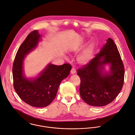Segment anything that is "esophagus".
<instances>
[{"label":"esophagus","mask_w":135,"mask_h":135,"mask_svg":"<svg viewBox=\"0 0 135 135\" xmlns=\"http://www.w3.org/2000/svg\"><path fill=\"white\" fill-rule=\"evenodd\" d=\"M71 73L72 74H75L76 73V69H75V68H74V67H73L72 68V69H71Z\"/></svg>","instance_id":"esophagus-1"}]
</instances>
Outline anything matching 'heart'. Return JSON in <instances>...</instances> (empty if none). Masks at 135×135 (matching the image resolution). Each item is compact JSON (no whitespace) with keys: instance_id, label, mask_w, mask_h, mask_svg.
Returning a JSON list of instances; mask_svg holds the SVG:
<instances>
[{"instance_id":"1","label":"heart","mask_w":135,"mask_h":135,"mask_svg":"<svg viewBox=\"0 0 135 135\" xmlns=\"http://www.w3.org/2000/svg\"><path fill=\"white\" fill-rule=\"evenodd\" d=\"M93 47L90 46L87 48L82 54L79 57L78 61L81 64H86L88 63L91 59Z\"/></svg>"}]
</instances>
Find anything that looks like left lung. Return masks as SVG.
Listing matches in <instances>:
<instances>
[{"mask_svg": "<svg viewBox=\"0 0 135 135\" xmlns=\"http://www.w3.org/2000/svg\"><path fill=\"white\" fill-rule=\"evenodd\" d=\"M106 63L111 64L109 74L102 73L103 65ZM77 72L81 81V98L91 106L102 107L111 103L124 84V64L116 45L110 38L95 57Z\"/></svg>", "mask_w": 135, "mask_h": 135, "instance_id": "obj_1", "label": "left lung"}]
</instances>
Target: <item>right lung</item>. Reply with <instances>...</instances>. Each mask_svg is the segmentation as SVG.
<instances>
[{"label":"right lung","instance_id":"right-lung-1","mask_svg":"<svg viewBox=\"0 0 135 135\" xmlns=\"http://www.w3.org/2000/svg\"><path fill=\"white\" fill-rule=\"evenodd\" d=\"M40 35L34 30L28 35L19 47L12 67L13 87L20 98L27 104L36 108L45 107L53 101L59 85L69 75L71 65L49 64L38 78L29 80L23 75V61L26 55L34 49Z\"/></svg>","mask_w":135,"mask_h":135}]
</instances>
